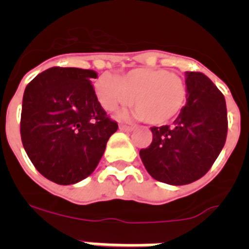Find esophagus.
<instances>
[{"label":"esophagus","instance_id":"34e87169","mask_svg":"<svg viewBox=\"0 0 249 249\" xmlns=\"http://www.w3.org/2000/svg\"><path fill=\"white\" fill-rule=\"evenodd\" d=\"M120 129L121 131H124V132H131L135 129L133 126H126V124H120Z\"/></svg>","mask_w":249,"mask_h":249}]
</instances>
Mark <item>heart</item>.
I'll return each instance as SVG.
<instances>
[{
	"instance_id": "heart-1",
	"label": "heart",
	"mask_w": 249,
	"mask_h": 249,
	"mask_svg": "<svg viewBox=\"0 0 249 249\" xmlns=\"http://www.w3.org/2000/svg\"><path fill=\"white\" fill-rule=\"evenodd\" d=\"M94 91L106 111L131 102L132 116L149 124H164L177 117L186 105L187 86L166 68L138 67L120 77L105 73L94 82Z\"/></svg>"
}]
</instances>
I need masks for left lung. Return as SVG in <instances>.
I'll return each instance as SVG.
<instances>
[{
    "label": "left lung",
    "instance_id": "1",
    "mask_svg": "<svg viewBox=\"0 0 249 249\" xmlns=\"http://www.w3.org/2000/svg\"><path fill=\"white\" fill-rule=\"evenodd\" d=\"M186 106L172 126L152 127V143L140 151L147 172L173 186L203 177L227 137V107L222 92L199 72H186Z\"/></svg>",
    "mask_w": 249,
    "mask_h": 249
}]
</instances>
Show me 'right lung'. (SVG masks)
Segmentation results:
<instances>
[{"label": "right lung", "mask_w": 249, "mask_h": 249, "mask_svg": "<svg viewBox=\"0 0 249 249\" xmlns=\"http://www.w3.org/2000/svg\"><path fill=\"white\" fill-rule=\"evenodd\" d=\"M97 73L52 67L27 85L22 100L21 140L36 169L57 184L92 175L118 126L94 93Z\"/></svg>", "instance_id": "obj_1"}]
</instances>
